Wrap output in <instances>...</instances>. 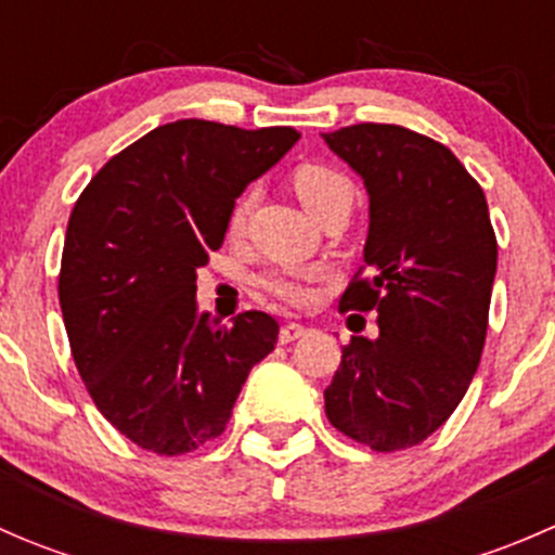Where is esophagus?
<instances>
[{
  "mask_svg": "<svg viewBox=\"0 0 555 555\" xmlns=\"http://www.w3.org/2000/svg\"><path fill=\"white\" fill-rule=\"evenodd\" d=\"M304 335H306V327L298 322H287L282 324V330H279V340H282V344H293V340L304 338Z\"/></svg>",
  "mask_w": 555,
  "mask_h": 555,
  "instance_id": "obj_1",
  "label": "esophagus"
}]
</instances>
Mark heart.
Returning a JSON list of instances; mask_svg holds the SVG:
<instances>
[{
  "label": "heart",
  "instance_id": "b5f03b06",
  "mask_svg": "<svg viewBox=\"0 0 555 555\" xmlns=\"http://www.w3.org/2000/svg\"><path fill=\"white\" fill-rule=\"evenodd\" d=\"M293 188L295 193L300 195V201L309 206L311 215H317L319 220L335 209H351V204H354V182H351L344 171L327 164L298 166L293 173ZM249 206L251 195L246 193L231 209L228 231H231L233 236L242 233L246 215H249ZM317 279L319 271L309 266L276 268V271H268L266 276H260V287L266 289L268 295H273L276 300H282V304L304 306L311 300V284L317 282Z\"/></svg>",
  "mask_w": 555,
  "mask_h": 555
}]
</instances>
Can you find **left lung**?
<instances>
[{"mask_svg":"<svg viewBox=\"0 0 555 555\" xmlns=\"http://www.w3.org/2000/svg\"><path fill=\"white\" fill-rule=\"evenodd\" d=\"M365 179V266L340 311H378V338L351 335L324 413L378 453L427 440L462 402L489 327L496 236L480 184L446 144L389 122L324 133Z\"/></svg>","mask_w":555,"mask_h":555,"instance_id":"1","label":"left lung"}]
</instances>
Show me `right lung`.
<instances>
[{"instance_id": "add662e5", "label": "right lung", "mask_w": 555, "mask_h": 555, "mask_svg": "<svg viewBox=\"0 0 555 555\" xmlns=\"http://www.w3.org/2000/svg\"><path fill=\"white\" fill-rule=\"evenodd\" d=\"M300 139L177 120L109 158L72 209L59 300L72 357L102 416L139 449L179 456L220 438L276 319L222 327L195 309V271L220 249L246 184Z\"/></svg>"}]
</instances>
